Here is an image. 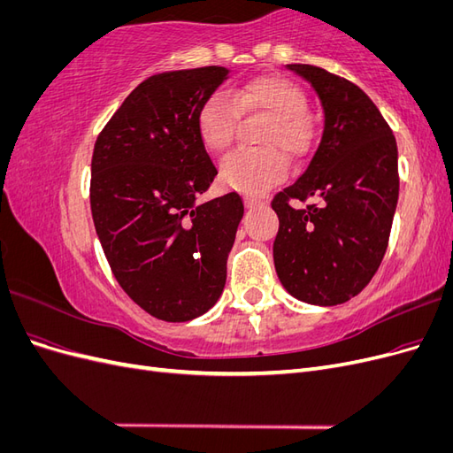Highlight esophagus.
Returning <instances> with one entry per match:
<instances>
[{
    "mask_svg": "<svg viewBox=\"0 0 453 453\" xmlns=\"http://www.w3.org/2000/svg\"><path fill=\"white\" fill-rule=\"evenodd\" d=\"M243 203H245V208H257V205H263L265 202L255 198V196H243Z\"/></svg>",
    "mask_w": 453,
    "mask_h": 453,
    "instance_id": "34e87169",
    "label": "esophagus"
}]
</instances>
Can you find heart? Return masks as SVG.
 <instances>
[{"label": "heart", "mask_w": 453, "mask_h": 453, "mask_svg": "<svg viewBox=\"0 0 453 453\" xmlns=\"http://www.w3.org/2000/svg\"><path fill=\"white\" fill-rule=\"evenodd\" d=\"M265 115L268 125L260 130L263 149H240L221 164V180L242 193L258 195L281 181L287 160L303 157L313 138L306 119V96L293 81L278 75H258L230 90L213 92L196 113V132L211 153H223L234 142L238 117Z\"/></svg>", "instance_id": "b5f03b06"}]
</instances>
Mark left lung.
I'll return each instance as SVG.
<instances>
[{"label": "left lung", "instance_id": "8db88e82", "mask_svg": "<svg viewBox=\"0 0 453 453\" xmlns=\"http://www.w3.org/2000/svg\"><path fill=\"white\" fill-rule=\"evenodd\" d=\"M287 70L318 92L325 127L303 175L272 200L280 217L273 265L295 298L336 306L365 289L386 255L399 200L396 142L351 81L310 64ZM310 197L319 202L298 211L288 203Z\"/></svg>", "mask_w": 453, "mask_h": 453}]
</instances>
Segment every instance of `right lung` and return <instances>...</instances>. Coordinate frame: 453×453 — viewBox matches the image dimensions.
I'll use <instances>...</instances> for the list:
<instances>
[{
	"mask_svg": "<svg viewBox=\"0 0 453 453\" xmlns=\"http://www.w3.org/2000/svg\"><path fill=\"white\" fill-rule=\"evenodd\" d=\"M221 65L150 75L109 119L92 153L90 210L119 285L147 313L181 323L223 293L243 217L238 193L198 203L217 170L198 132Z\"/></svg>",
	"mask_w": 453,
	"mask_h": 453,
	"instance_id": "obj_1",
	"label": "right lung"
}]
</instances>
